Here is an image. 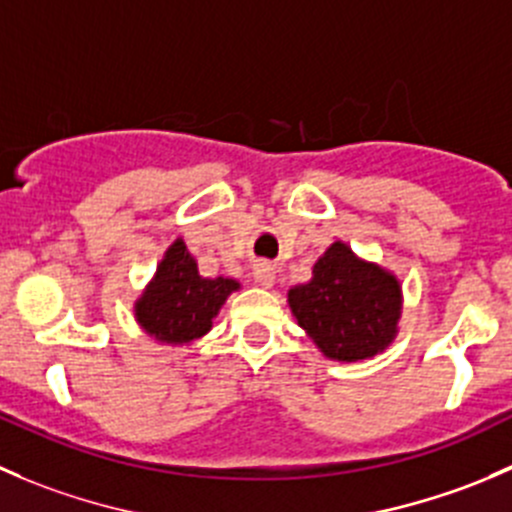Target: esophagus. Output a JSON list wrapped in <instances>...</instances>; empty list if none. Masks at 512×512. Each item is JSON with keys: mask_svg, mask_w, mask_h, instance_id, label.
I'll return each mask as SVG.
<instances>
[{"mask_svg": "<svg viewBox=\"0 0 512 512\" xmlns=\"http://www.w3.org/2000/svg\"><path fill=\"white\" fill-rule=\"evenodd\" d=\"M254 278H256V283L258 286H273V278H276V271H273V266L271 263H266V261H261V263H256L254 266Z\"/></svg>", "mask_w": 512, "mask_h": 512, "instance_id": "esophagus-1", "label": "esophagus"}]
</instances>
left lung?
Here are the masks:
<instances>
[{
	"mask_svg": "<svg viewBox=\"0 0 512 512\" xmlns=\"http://www.w3.org/2000/svg\"><path fill=\"white\" fill-rule=\"evenodd\" d=\"M288 303L323 356L351 363L376 356L393 341L401 286L393 273L336 241L316 261L311 281L288 291Z\"/></svg>",
	"mask_w": 512,
	"mask_h": 512,
	"instance_id": "left-lung-1",
	"label": "left lung"
}]
</instances>
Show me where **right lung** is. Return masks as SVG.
<instances>
[{
	"label": "right lung",
	"mask_w": 512,
	"mask_h": 512,
	"mask_svg": "<svg viewBox=\"0 0 512 512\" xmlns=\"http://www.w3.org/2000/svg\"><path fill=\"white\" fill-rule=\"evenodd\" d=\"M234 278H204L184 241H174L154 281L136 303V321L164 343H191L211 328V318L236 291Z\"/></svg>",
	"instance_id": "obj_1"
}]
</instances>
